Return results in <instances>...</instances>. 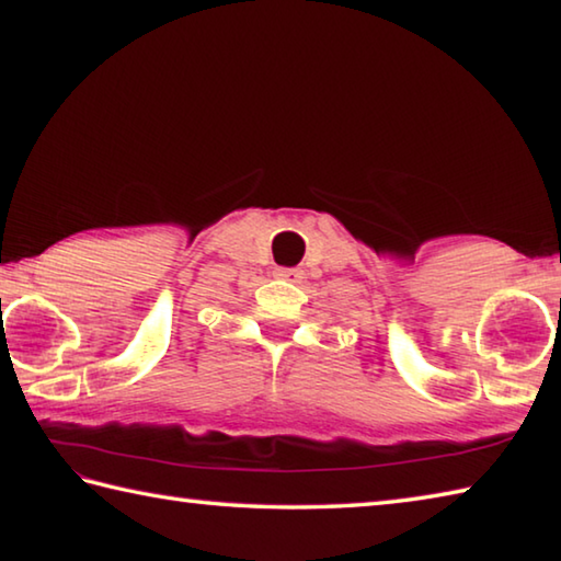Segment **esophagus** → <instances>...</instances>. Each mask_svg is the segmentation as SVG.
<instances>
[{
    "label": "esophagus",
    "mask_w": 561,
    "mask_h": 561,
    "mask_svg": "<svg viewBox=\"0 0 561 561\" xmlns=\"http://www.w3.org/2000/svg\"><path fill=\"white\" fill-rule=\"evenodd\" d=\"M274 277L297 284V282L304 279V272L299 267H277V270H274Z\"/></svg>",
    "instance_id": "obj_1"
}]
</instances>
